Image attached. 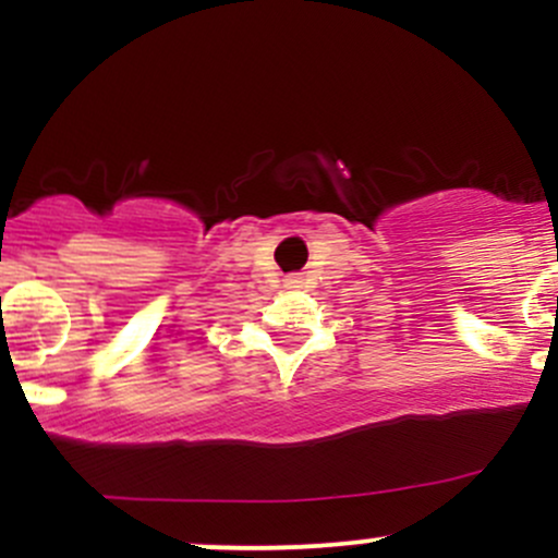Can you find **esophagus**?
Segmentation results:
<instances>
[{"label": "esophagus", "mask_w": 558, "mask_h": 558, "mask_svg": "<svg viewBox=\"0 0 558 558\" xmlns=\"http://www.w3.org/2000/svg\"><path fill=\"white\" fill-rule=\"evenodd\" d=\"M299 283H301V280L296 278V275H291V278H286V286H288V288H299Z\"/></svg>", "instance_id": "34e87169"}]
</instances>
